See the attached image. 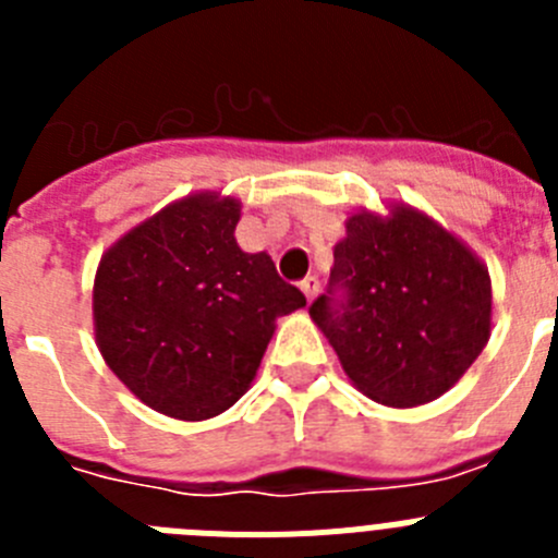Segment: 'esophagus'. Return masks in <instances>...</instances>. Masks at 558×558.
Returning <instances> with one entry per match:
<instances>
[{"instance_id": "34e87169", "label": "esophagus", "mask_w": 558, "mask_h": 558, "mask_svg": "<svg viewBox=\"0 0 558 558\" xmlns=\"http://www.w3.org/2000/svg\"><path fill=\"white\" fill-rule=\"evenodd\" d=\"M302 293L307 295V302H313L315 295H318V279H315V276H307V279H304Z\"/></svg>"}]
</instances>
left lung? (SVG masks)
Segmentation results:
<instances>
[{
  "instance_id": "left-lung-1",
  "label": "left lung",
  "mask_w": 558,
  "mask_h": 558,
  "mask_svg": "<svg viewBox=\"0 0 558 558\" xmlns=\"http://www.w3.org/2000/svg\"><path fill=\"white\" fill-rule=\"evenodd\" d=\"M332 256L329 284L347 295L315 299L310 318L349 383L379 405H427L489 343V268L427 211L402 201L352 211Z\"/></svg>"
}]
</instances>
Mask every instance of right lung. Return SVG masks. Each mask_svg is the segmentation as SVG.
I'll return each mask as SVG.
<instances>
[{"label":"right lung","instance_id":"1","mask_svg":"<svg viewBox=\"0 0 558 558\" xmlns=\"http://www.w3.org/2000/svg\"><path fill=\"white\" fill-rule=\"evenodd\" d=\"M240 211L234 195L190 192L128 229L97 265V349L133 397L170 418L229 411L254 383L276 318L307 304L265 251L236 245Z\"/></svg>","mask_w":558,"mask_h":558}]
</instances>
